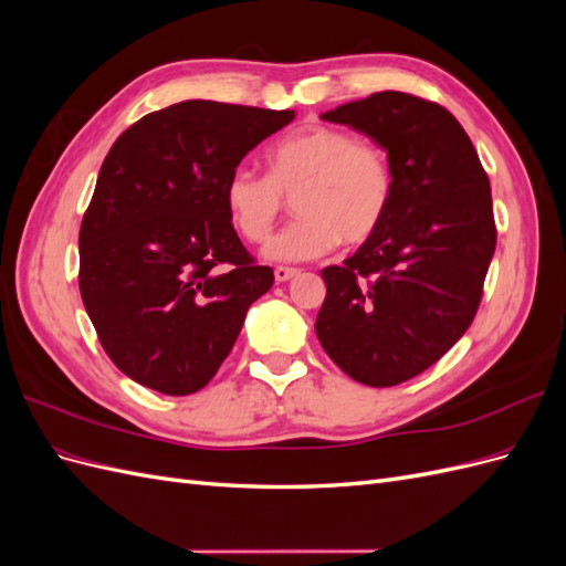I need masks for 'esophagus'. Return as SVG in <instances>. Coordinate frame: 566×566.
I'll use <instances>...</instances> for the list:
<instances>
[{
	"label": "esophagus",
	"mask_w": 566,
	"mask_h": 566,
	"mask_svg": "<svg viewBox=\"0 0 566 566\" xmlns=\"http://www.w3.org/2000/svg\"><path fill=\"white\" fill-rule=\"evenodd\" d=\"M297 273H300V269H293V266H276V269H273V276H276L279 283H285L290 279H295Z\"/></svg>",
	"instance_id": "34e87169"
}]
</instances>
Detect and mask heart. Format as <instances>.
I'll use <instances>...</instances> for the list:
<instances>
[{"instance_id":"heart-1","label":"heart","mask_w":566,"mask_h":566,"mask_svg":"<svg viewBox=\"0 0 566 566\" xmlns=\"http://www.w3.org/2000/svg\"><path fill=\"white\" fill-rule=\"evenodd\" d=\"M269 175L238 167L224 181V202L235 229L264 243L293 196L295 221L273 235L266 256L304 262L337 243L356 248L380 231L394 198L387 150L347 129L314 125L283 136L266 153Z\"/></svg>"}]
</instances>
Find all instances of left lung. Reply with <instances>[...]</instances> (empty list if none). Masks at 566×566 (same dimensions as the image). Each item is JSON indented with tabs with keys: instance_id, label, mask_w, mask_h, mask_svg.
<instances>
[{
	"instance_id": "8db88e82",
	"label": "left lung",
	"mask_w": 566,
	"mask_h": 566,
	"mask_svg": "<svg viewBox=\"0 0 566 566\" xmlns=\"http://www.w3.org/2000/svg\"><path fill=\"white\" fill-rule=\"evenodd\" d=\"M373 136L394 169L380 231L321 271V347L356 382L394 387L465 335L495 250L486 169L458 119L434 101L375 92L323 113Z\"/></svg>"
}]
</instances>
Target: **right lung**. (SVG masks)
<instances>
[{
	"label": "right lung",
	"instance_id": "obj_1",
	"mask_svg": "<svg viewBox=\"0 0 566 566\" xmlns=\"http://www.w3.org/2000/svg\"><path fill=\"white\" fill-rule=\"evenodd\" d=\"M293 111L181 101L117 136L80 227V295L127 378L169 397L208 385L273 285L238 238L224 181Z\"/></svg>",
	"mask_w": 566,
	"mask_h": 566
}]
</instances>
